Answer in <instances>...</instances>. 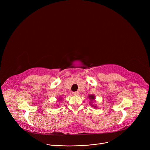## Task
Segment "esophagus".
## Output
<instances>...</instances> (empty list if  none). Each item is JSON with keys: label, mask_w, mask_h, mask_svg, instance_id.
<instances>
[{"label": "esophagus", "mask_w": 150, "mask_h": 150, "mask_svg": "<svg viewBox=\"0 0 150 150\" xmlns=\"http://www.w3.org/2000/svg\"><path fill=\"white\" fill-rule=\"evenodd\" d=\"M73 94H74V96H78V94H79V93H78V92H73Z\"/></svg>", "instance_id": "1"}]
</instances>
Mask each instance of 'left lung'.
Segmentation results:
<instances>
[{"mask_svg": "<svg viewBox=\"0 0 150 150\" xmlns=\"http://www.w3.org/2000/svg\"><path fill=\"white\" fill-rule=\"evenodd\" d=\"M89 99L91 100V102H90V103H91V106H93V108H96V106H93L92 103V102L93 101H94V100H95V96L94 95H90V96H89Z\"/></svg>", "mask_w": 150, "mask_h": 150, "instance_id": "obj_1", "label": "left lung"}]
</instances>
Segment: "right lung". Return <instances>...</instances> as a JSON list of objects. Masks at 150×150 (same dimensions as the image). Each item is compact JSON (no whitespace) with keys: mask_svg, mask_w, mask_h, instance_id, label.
Returning <instances> with one entry per match:
<instances>
[{"mask_svg":"<svg viewBox=\"0 0 150 150\" xmlns=\"http://www.w3.org/2000/svg\"><path fill=\"white\" fill-rule=\"evenodd\" d=\"M62 100V98H61V99L59 98V100Z\"/></svg>","mask_w":150,"mask_h":150,"instance_id":"right-lung-1","label":"right lung"}]
</instances>
